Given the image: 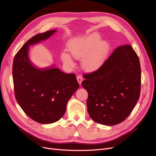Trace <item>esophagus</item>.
Segmentation results:
<instances>
[{"label": "esophagus", "mask_w": 156, "mask_h": 156, "mask_svg": "<svg viewBox=\"0 0 156 156\" xmlns=\"http://www.w3.org/2000/svg\"><path fill=\"white\" fill-rule=\"evenodd\" d=\"M76 78H77V80H78V81L79 84L81 85V82H82V81H83V77L81 76V75H77Z\"/></svg>", "instance_id": "obj_1"}]
</instances>
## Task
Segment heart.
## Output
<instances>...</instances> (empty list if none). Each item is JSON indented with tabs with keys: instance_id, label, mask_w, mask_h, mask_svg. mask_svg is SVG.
I'll list each match as a JSON object with an SVG mask.
<instances>
[{
	"instance_id": "b5f03b06",
	"label": "heart",
	"mask_w": 156,
	"mask_h": 156,
	"mask_svg": "<svg viewBox=\"0 0 156 156\" xmlns=\"http://www.w3.org/2000/svg\"><path fill=\"white\" fill-rule=\"evenodd\" d=\"M99 34H92L88 36L71 40L68 49L74 58L83 59L82 65L87 71H94L99 68L108 55L110 45L105 40L101 41ZM62 61L69 66H73L74 62L67 53L61 54Z\"/></svg>"
}]
</instances>
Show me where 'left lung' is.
<instances>
[{
    "instance_id": "obj_1",
    "label": "left lung",
    "mask_w": 156,
    "mask_h": 156,
    "mask_svg": "<svg viewBox=\"0 0 156 156\" xmlns=\"http://www.w3.org/2000/svg\"><path fill=\"white\" fill-rule=\"evenodd\" d=\"M87 109L97 123L112 126L123 121L140 97L141 68L132 47H117L97 70L83 75Z\"/></svg>"
}]
</instances>
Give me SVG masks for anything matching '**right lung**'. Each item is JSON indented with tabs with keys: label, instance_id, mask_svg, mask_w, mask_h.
<instances>
[{
	"label": "right lung",
	"instance_id": "obj_1",
	"mask_svg": "<svg viewBox=\"0 0 156 156\" xmlns=\"http://www.w3.org/2000/svg\"><path fill=\"white\" fill-rule=\"evenodd\" d=\"M55 31H47L28 40L16 54L12 64L16 99L28 117L42 124L60 119L79 87L75 74H65L53 67L39 69L29 59V45L47 39Z\"/></svg>",
	"mask_w": 156,
	"mask_h": 156
}]
</instances>
